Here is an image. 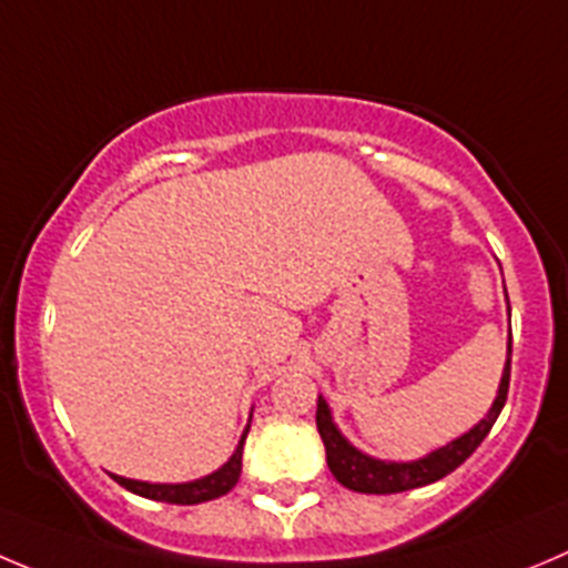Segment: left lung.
Segmentation results:
<instances>
[{"mask_svg":"<svg viewBox=\"0 0 568 568\" xmlns=\"http://www.w3.org/2000/svg\"><path fill=\"white\" fill-rule=\"evenodd\" d=\"M510 356H513V338L507 344V364L505 375H501L499 395L493 400L490 412L485 415V420L476 423L468 434H463L459 439L448 443L445 448H437L428 457L415 459V463H384V459H373L367 454L356 452L347 439L338 434V428L333 426V417L327 404L320 397L316 404V428H320V437L325 443L327 454V468L336 476V481H342L344 487L356 493H404L412 487L432 485V481L443 479L452 470H457L470 454L481 445V439L490 434L493 423L501 415L507 400V389H510Z\"/></svg>","mask_w":568,"mask_h":568,"instance_id":"1","label":"left lung"}]
</instances>
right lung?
<instances>
[{
    "mask_svg": "<svg viewBox=\"0 0 568 568\" xmlns=\"http://www.w3.org/2000/svg\"><path fill=\"white\" fill-rule=\"evenodd\" d=\"M246 432H243L241 443H237L235 454H232L230 463L224 468H219L215 474L204 476V479L187 481V485H151V481H136V479H123V476H114L125 490L136 493V496H145L153 501H168V505H201V501L219 499L224 493H230L232 487L241 479V459H243V443H246Z\"/></svg>",
    "mask_w": 568,
    "mask_h": 568,
    "instance_id": "1",
    "label": "right lung"
}]
</instances>
